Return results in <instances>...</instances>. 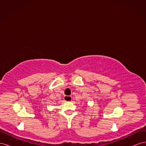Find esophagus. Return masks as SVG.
Masks as SVG:
<instances>
[{
  "mask_svg": "<svg viewBox=\"0 0 146 146\" xmlns=\"http://www.w3.org/2000/svg\"><path fill=\"white\" fill-rule=\"evenodd\" d=\"M64 100L65 101H67V102L71 101V100H72V97H71V96H65L64 97Z\"/></svg>",
  "mask_w": 146,
  "mask_h": 146,
  "instance_id": "obj_1",
  "label": "esophagus"
}]
</instances>
